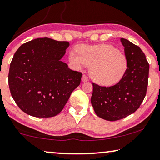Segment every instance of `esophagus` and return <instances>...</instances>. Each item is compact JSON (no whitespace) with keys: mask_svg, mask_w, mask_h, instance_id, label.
<instances>
[{"mask_svg":"<svg viewBox=\"0 0 160 160\" xmlns=\"http://www.w3.org/2000/svg\"><path fill=\"white\" fill-rule=\"evenodd\" d=\"M82 82H87L88 80V78H87V76L86 75V74H83V75H82Z\"/></svg>","mask_w":160,"mask_h":160,"instance_id":"1","label":"esophagus"}]
</instances>
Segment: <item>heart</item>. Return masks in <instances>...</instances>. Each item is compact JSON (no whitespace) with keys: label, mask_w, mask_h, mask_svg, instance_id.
Returning a JSON list of instances; mask_svg holds the SVG:
<instances>
[{"label":"heart","mask_w":160,"mask_h":160,"mask_svg":"<svg viewBox=\"0 0 160 160\" xmlns=\"http://www.w3.org/2000/svg\"><path fill=\"white\" fill-rule=\"evenodd\" d=\"M69 52V60L78 68L91 66L90 75L99 84L112 86L122 79L128 68L126 56L114 46H82Z\"/></svg>","instance_id":"obj_1"}]
</instances>
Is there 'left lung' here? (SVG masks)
<instances>
[{
    "instance_id": "obj_1",
    "label": "left lung",
    "mask_w": 160,
    "mask_h": 160,
    "mask_svg": "<svg viewBox=\"0 0 160 160\" xmlns=\"http://www.w3.org/2000/svg\"><path fill=\"white\" fill-rule=\"evenodd\" d=\"M128 60V68L122 79L112 86L93 82L91 102L96 114L108 121H116L136 112L146 95L149 63L138 46L121 38Z\"/></svg>"
}]
</instances>
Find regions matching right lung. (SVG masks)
Masks as SVG:
<instances>
[{
  "label": "right lung",
  "instance_id": "obj_1",
  "mask_svg": "<svg viewBox=\"0 0 160 160\" xmlns=\"http://www.w3.org/2000/svg\"><path fill=\"white\" fill-rule=\"evenodd\" d=\"M68 46L67 41L37 38L23 43L14 54L8 76L9 90L26 114L56 116L80 84L81 72L60 60Z\"/></svg>",
  "mask_w": 160,
  "mask_h": 160
}]
</instances>
